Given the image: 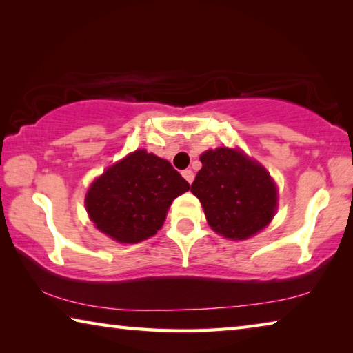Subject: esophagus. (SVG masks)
I'll use <instances>...</instances> for the list:
<instances>
[{
  "label": "esophagus",
  "mask_w": 353,
  "mask_h": 353,
  "mask_svg": "<svg viewBox=\"0 0 353 353\" xmlns=\"http://www.w3.org/2000/svg\"><path fill=\"white\" fill-rule=\"evenodd\" d=\"M182 176L185 177V181H187L188 183H191L194 181V172L191 171V170H185V171H182Z\"/></svg>",
  "instance_id": "obj_1"
}]
</instances>
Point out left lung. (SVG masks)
<instances>
[{
  "mask_svg": "<svg viewBox=\"0 0 353 353\" xmlns=\"http://www.w3.org/2000/svg\"><path fill=\"white\" fill-rule=\"evenodd\" d=\"M191 193L201 201L207 223L230 240H248L271 223L277 187L255 160L240 149L216 148L201 155Z\"/></svg>",
  "mask_w": 353,
  "mask_h": 353,
  "instance_id": "1",
  "label": "left lung"
}]
</instances>
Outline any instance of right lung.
I'll list each match as a JSON object with an SVG mask.
<instances>
[{"label": "right lung", "instance_id": "right-lung-1", "mask_svg": "<svg viewBox=\"0 0 353 353\" xmlns=\"http://www.w3.org/2000/svg\"><path fill=\"white\" fill-rule=\"evenodd\" d=\"M190 190L168 160L137 149L90 185L85 207L103 234L118 243H140L157 234L171 202Z\"/></svg>", "mask_w": 353, "mask_h": 353}]
</instances>
